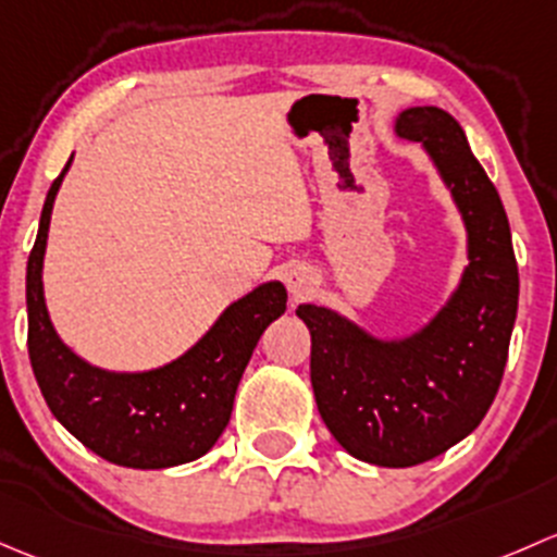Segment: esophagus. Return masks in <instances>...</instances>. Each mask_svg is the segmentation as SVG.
Listing matches in <instances>:
<instances>
[{
	"mask_svg": "<svg viewBox=\"0 0 557 557\" xmlns=\"http://www.w3.org/2000/svg\"><path fill=\"white\" fill-rule=\"evenodd\" d=\"M284 281H286V289H289L295 297L308 295L313 286V276L306 271V268H292V271L286 273Z\"/></svg>",
	"mask_w": 557,
	"mask_h": 557,
	"instance_id": "34e87169",
	"label": "esophagus"
}]
</instances>
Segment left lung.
Instances as JSON below:
<instances>
[{
  "mask_svg": "<svg viewBox=\"0 0 557 557\" xmlns=\"http://www.w3.org/2000/svg\"><path fill=\"white\" fill-rule=\"evenodd\" d=\"M394 131L421 141L458 206L469 257L461 281L429 324L394 341L311 302L297 317L311 330V386L332 437L359 461L399 469L480 426L507 364L520 281L507 211L456 117L410 107Z\"/></svg>",
  "mask_w": 557,
  "mask_h": 557,
  "instance_id": "8db88e82",
  "label": "left lung"
}]
</instances>
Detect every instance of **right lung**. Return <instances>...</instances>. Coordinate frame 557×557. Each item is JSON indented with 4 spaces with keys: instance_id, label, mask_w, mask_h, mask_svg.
Here are the masks:
<instances>
[{
    "instance_id": "obj_1",
    "label": "right lung",
    "mask_w": 557,
    "mask_h": 557,
    "mask_svg": "<svg viewBox=\"0 0 557 557\" xmlns=\"http://www.w3.org/2000/svg\"><path fill=\"white\" fill-rule=\"evenodd\" d=\"M69 163L45 198L26 265L28 359L39 392L61 426L117 467L165 469L195 461L225 432L257 341L286 311L284 284L268 281L231 302L193 348L163 367L112 372L85 362L55 332L42 289L50 214Z\"/></svg>"
}]
</instances>
